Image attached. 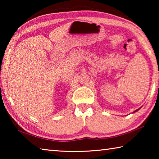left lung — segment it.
<instances>
[{"instance_id":"1","label":"left lung","mask_w":159,"mask_h":159,"mask_svg":"<svg viewBox=\"0 0 159 159\" xmlns=\"http://www.w3.org/2000/svg\"><path fill=\"white\" fill-rule=\"evenodd\" d=\"M139 109H137V110H136V111H134V112H136V111H138V110H139ZM134 112H133V113H134Z\"/></svg>"}]
</instances>
